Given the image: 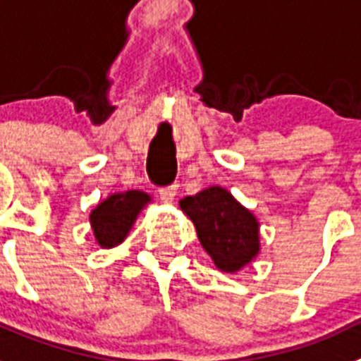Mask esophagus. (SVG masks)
<instances>
[{
	"label": "esophagus",
	"mask_w": 361,
	"mask_h": 361,
	"mask_svg": "<svg viewBox=\"0 0 361 361\" xmlns=\"http://www.w3.org/2000/svg\"><path fill=\"white\" fill-rule=\"evenodd\" d=\"M175 195H177V186H169V188H162L160 190V199H162L164 202H173Z\"/></svg>",
	"instance_id": "1"
}]
</instances>
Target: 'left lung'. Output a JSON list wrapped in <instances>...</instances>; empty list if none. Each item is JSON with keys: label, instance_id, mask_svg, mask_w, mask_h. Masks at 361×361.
I'll return each mask as SVG.
<instances>
[{"label": "left lung", "instance_id": "left-lung-1", "mask_svg": "<svg viewBox=\"0 0 361 361\" xmlns=\"http://www.w3.org/2000/svg\"><path fill=\"white\" fill-rule=\"evenodd\" d=\"M202 249L223 273H238L260 255V223L228 190L210 186L178 201Z\"/></svg>", "mask_w": 361, "mask_h": 361}]
</instances>
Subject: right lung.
I'll use <instances>...</instances> for the list:
<instances>
[{
  "label": "right lung",
  "instance_id": "obj_1",
  "mask_svg": "<svg viewBox=\"0 0 361 361\" xmlns=\"http://www.w3.org/2000/svg\"><path fill=\"white\" fill-rule=\"evenodd\" d=\"M151 201V195L142 190L110 193L90 212V227L97 245L101 249H112L123 243L140 212Z\"/></svg>",
  "mask_w": 361,
  "mask_h": 361
}]
</instances>
